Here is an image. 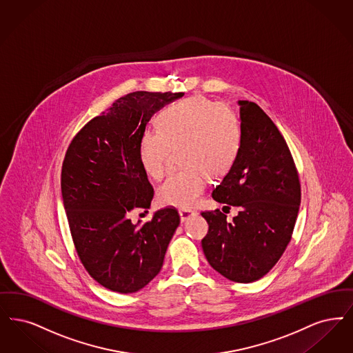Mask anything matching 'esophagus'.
<instances>
[{"instance_id": "1", "label": "esophagus", "mask_w": 353, "mask_h": 353, "mask_svg": "<svg viewBox=\"0 0 353 353\" xmlns=\"http://www.w3.org/2000/svg\"><path fill=\"white\" fill-rule=\"evenodd\" d=\"M180 218H181V222H185V221H188L190 216H193L196 212H193V210H190V209H181L180 210Z\"/></svg>"}]
</instances>
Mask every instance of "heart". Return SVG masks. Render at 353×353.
<instances>
[{
    "instance_id": "heart-1",
    "label": "heart",
    "mask_w": 353,
    "mask_h": 353,
    "mask_svg": "<svg viewBox=\"0 0 353 353\" xmlns=\"http://www.w3.org/2000/svg\"><path fill=\"white\" fill-rule=\"evenodd\" d=\"M241 130L225 105L205 97H192L165 108L157 117V130L148 128L139 141V160L145 174L161 179L170 150L181 147L185 167L170 173L157 189L160 203L189 209L208 185V176L221 179L235 165Z\"/></svg>"
}]
</instances>
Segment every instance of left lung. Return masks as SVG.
Masks as SVG:
<instances>
[{"mask_svg":"<svg viewBox=\"0 0 353 353\" xmlns=\"http://www.w3.org/2000/svg\"><path fill=\"white\" fill-rule=\"evenodd\" d=\"M239 156L212 198L239 214L227 221L219 212H202L209 232L202 250L209 264L231 281L248 283L265 276L286 250L301 203V183L290 150L263 109L239 101Z\"/></svg>","mask_w":353,"mask_h":353,"instance_id":"obj_1","label":"left lung"}]
</instances>
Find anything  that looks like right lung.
<instances>
[{
	"label": "right lung",
	"mask_w": 353,
	"mask_h": 353,
	"mask_svg": "<svg viewBox=\"0 0 353 353\" xmlns=\"http://www.w3.org/2000/svg\"><path fill=\"white\" fill-rule=\"evenodd\" d=\"M183 93L132 92L89 121L72 139L61 167V196L72 240L86 272L103 288L135 293L163 267L180 225L174 208L134 225L130 212L150 209L154 188L139 160L151 117Z\"/></svg>",
	"instance_id": "add662e5"
}]
</instances>
